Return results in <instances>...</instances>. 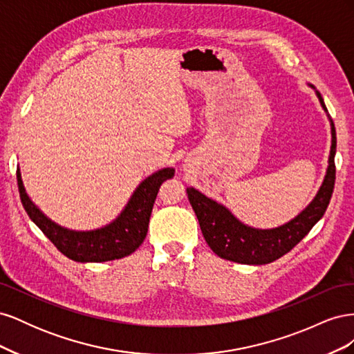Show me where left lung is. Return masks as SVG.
<instances>
[{"label": "left lung", "mask_w": 354, "mask_h": 354, "mask_svg": "<svg viewBox=\"0 0 354 354\" xmlns=\"http://www.w3.org/2000/svg\"><path fill=\"white\" fill-rule=\"evenodd\" d=\"M310 87L315 88L313 85ZM317 99L328 113L322 95L316 91ZM329 118V115H328ZM330 122V153L328 159L326 176L316 196L295 218L274 229H254L239 221L221 203L201 194L194 187H187V198L194 208L203 238L212 252L224 260L241 264H267L291 251L315 224L324 217L335 185V151L337 136L334 122Z\"/></svg>", "instance_id": "obj_1"}]
</instances>
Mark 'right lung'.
<instances>
[{
	"instance_id": "add662e5",
	"label": "right lung",
	"mask_w": 354,
	"mask_h": 354,
	"mask_svg": "<svg viewBox=\"0 0 354 354\" xmlns=\"http://www.w3.org/2000/svg\"><path fill=\"white\" fill-rule=\"evenodd\" d=\"M174 177V168H162L145 178L137 186L125 208L108 226L95 230H69L51 221L28 196L20 168H17V186L20 201L41 232L55 243L68 259L78 263H103L133 254L147 234L149 218L160 185Z\"/></svg>"
}]
</instances>
